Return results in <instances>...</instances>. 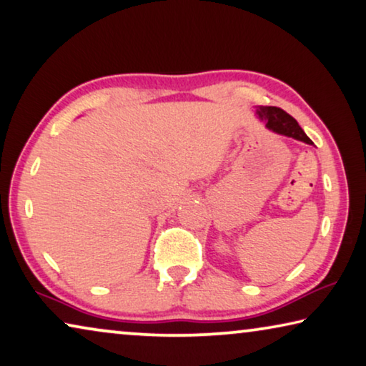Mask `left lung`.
Listing matches in <instances>:
<instances>
[{"instance_id": "8db88e82", "label": "left lung", "mask_w": 366, "mask_h": 366, "mask_svg": "<svg viewBox=\"0 0 366 366\" xmlns=\"http://www.w3.org/2000/svg\"><path fill=\"white\" fill-rule=\"evenodd\" d=\"M257 114L258 119L265 122V126L269 131L277 132L280 136L293 137L296 140H301V142L312 145V140L306 136V132L300 127L295 117H291L288 112L277 108V106H258Z\"/></svg>"}]
</instances>
